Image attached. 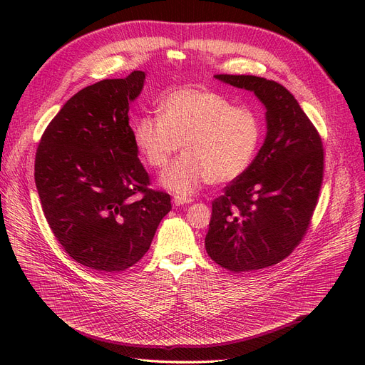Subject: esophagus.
<instances>
[{
  "label": "esophagus",
  "instance_id": "34e87169",
  "mask_svg": "<svg viewBox=\"0 0 365 365\" xmlns=\"http://www.w3.org/2000/svg\"><path fill=\"white\" fill-rule=\"evenodd\" d=\"M194 200L190 197H183V195H175L173 197V202H175V205H183V204H189L192 202Z\"/></svg>",
  "mask_w": 365,
  "mask_h": 365
}]
</instances>
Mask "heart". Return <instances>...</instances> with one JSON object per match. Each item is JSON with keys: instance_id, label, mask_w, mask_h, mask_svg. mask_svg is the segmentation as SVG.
I'll use <instances>...</instances> for the list:
<instances>
[{"instance_id": "obj_1", "label": "heart", "mask_w": 365, "mask_h": 365, "mask_svg": "<svg viewBox=\"0 0 365 365\" xmlns=\"http://www.w3.org/2000/svg\"><path fill=\"white\" fill-rule=\"evenodd\" d=\"M262 140L263 121L256 110L202 87L170 91L160 115H143L133 124L134 146L152 168H165L183 143V155L161 176V185L180 195L192 194L204 182L241 178Z\"/></svg>"}]
</instances>
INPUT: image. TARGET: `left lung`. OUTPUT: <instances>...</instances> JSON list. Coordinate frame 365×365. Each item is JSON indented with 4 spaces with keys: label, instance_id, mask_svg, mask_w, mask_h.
<instances>
[{
    "label": "left lung",
    "instance_id": "left-lung-1",
    "mask_svg": "<svg viewBox=\"0 0 365 365\" xmlns=\"http://www.w3.org/2000/svg\"><path fill=\"white\" fill-rule=\"evenodd\" d=\"M216 78L257 96L267 133L252 165L212 202L205 250L231 272L257 271L285 259L308 231L322 185V140L284 86L255 75Z\"/></svg>",
    "mask_w": 365,
    "mask_h": 365
}]
</instances>
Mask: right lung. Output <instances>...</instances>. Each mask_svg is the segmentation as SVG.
<instances>
[{
  "label": "right lung",
  "mask_w": 365,
  "mask_h": 365,
  "mask_svg": "<svg viewBox=\"0 0 365 365\" xmlns=\"http://www.w3.org/2000/svg\"><path fill=\"white\" fill-rule=\"evenodd\" d=\"M145 72L80 90L47 125L35 155V185L51 232L90 269H128L149 250L170 195L149 189L128 125V103Z\"/></svg>",
  "instance_id": "1"
}]
</instances>
